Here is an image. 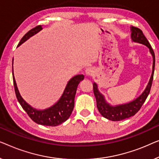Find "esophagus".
<instances>
[{"label": "esophagus", "instance_id": "1", "mask_svg": "<svg viewBox=\"0 0 159 159\" xmlns=\"http://www.w3.org/2000/svg\"><path fill=\"white\" fill-rule=\"evenodd\" d=\"M93 73H94V70H93V68H91V67H89V68H87L86 69V74L87 75H89V76H91V75H92L93 74Z\"/></svg>", "mask_w": 159, "mask_h": 159}]
</instances>
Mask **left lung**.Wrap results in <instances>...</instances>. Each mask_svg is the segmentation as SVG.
I'll return each mask as SVG.
<instances>
[{
	"label": "left lung",
	"instance_id": "left-lung-1",
	"mask_svg": "<svg viewBox=\"0 0 159 159\" xmlns=\"http://www.w3.org/2000/svg\"><path fill=\"white\" fill-rule=\"evenodd\" d=\"M131 30V39L134 42L143 44L146 45L149 49L150 52L153 56V70L151 79L149 80L146 89L143 92L140 94L135 100L129 103L120 105H116V106H111L106 102L104 97L98 90V86L96 83L93 84V93H94L96 99H97V109L100 114L103 117L107 118L111 121H121L127 118H129L134 116L143 104V103L147 99L150 91H151L152 82L153 79L154 68H155V54H154L153 50L152 49L149 42L148 41L146 37H145L143 33L140 29L132 26L130 27Z\"/></svg>",
	"mask_w": 159,
	"mask_h": 159
}]
</instances>
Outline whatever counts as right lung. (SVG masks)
Here are the masks:
<instances>
[{"label":"right lung","mask_w":159,"mask_h":159,"mask_svg":"<svg viewBox=\"0 0 159 159\" xmlns=\"http://www.w3.org/2000/svg\"><path fill=\"white\" fill-rule=\"evenodd\" d=\"M42 30V26L39 25L29 31L21 38V41L18 44V47L21 45L22 43H24L31 37L34 36ZM13 62V60L12 66ZM12 69L13 86H14L16 96L18 101L21 104L22 108L24 109V111L27 113L29 117L33 121L36 123L44 125V126H57V125L62 124V122H66L68 119L71 113H72L73 107H74V99L77 87L79 86L80 80H84V75H75L74 77H73L69 80L61 97L54 105L48 109H43V110H38V109L33 108L30 104H28L20 95L14 75H13V68H12Z\"/></svg>","instance_id":"right-lung-1"}]
</instances>
